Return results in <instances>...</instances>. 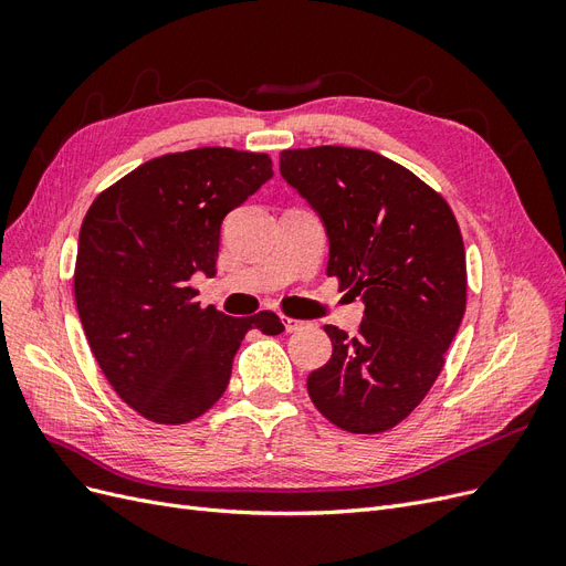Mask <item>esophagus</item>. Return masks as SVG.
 Listing matches in <instances>:
<instances>
[{
  "mask_svg": "<svg viewBox=\"0 0 566 566\" xmlns=\"http://www.w3.org/2000/svg\"><path fill=\"white\" fill-rule=\"evenodd\" d=\"M283 325H285V331H287V333H297V331L306 328V321H300V318H290V316H285V318H283Z\"/></svg>",
  "mask_w": 566,
  "mask_h": 566,
  "instance_id": "esophagus-1",
  "label": "esophagus"
}]
</instances>
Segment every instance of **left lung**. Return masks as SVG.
I'll list each match as a JSON object with an SVG mask.
<instances>
[{"mask_svg":"<svg viewBox=\"0 0 566 566\" xmlns=\"http://www.w3.org/2000/svg\"><path fill=\"white\" fill-rule=\"evenodd\" d=\"M281 175L323 219L328 276L366 302L354 337L325 325L333 356L306 389L339 430L387 432L437 382L465 314L468 266L455 214L410 169L364 148H290L281 153Z\"/></svg>","mask_w":566,"mask_h":566,"instance_id":"left-lung-1","label":"left lung"}]
</instances>
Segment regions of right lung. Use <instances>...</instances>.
Masks as SVG:
<instances>
[{
  "label": "right lung",
  "mask_w": 566,
  "mask_h": 566,
  "mask_svg": "<svg viewBox=\"0 0 566 566\" xmlns=\"http://www.w3.org/2000/svg\"><path fill=\"white\" fill-rule=\"evenodd\" d=\"M266 153L205 146L153 158L101 191L80 229L75 302L98 368L158 424L200 418L221 399L243 337L283 333L200 306L196 271L214 276L221 219L271 179Z\"/></svg>",
  "instance_id": "1"
}]
</instances>
